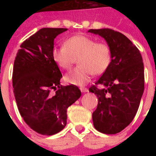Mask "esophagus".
Returning a JSON list of instances; mask_svg holds the SVG:
<instances>
[{
  "label": "esophagus",
  "instance_id": "1",
  "mask_svg": "<svg viewBox=\"0 0 156 156\" xmlns=\"http://www.w3.org/2000/svg\"><path fill=\"white\" fill-rule=\"evenodd\" d=\"M80 90H81V91H82V92H83V93L87 92V91H88V89L87 87H81Z\"/></svg>",
  "mask_w": 156,
  "mask_h": 156
}]
</instances>
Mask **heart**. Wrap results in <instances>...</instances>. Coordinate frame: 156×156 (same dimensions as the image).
<instances>
[{"label": "heart", "mask_w": 156, "mask_h": 156, "mask_svg": "<svg viewBox=\"0 0 156 156\" xmlns=\"http://www.w3.org/2000/svg\"><path fill=\"white\" fill-rule=\"evenodd\" d=\"M112 57L108 44L96 42L95 39L83 35L68 38L63 47L55 48L52 51V60L62 69H69L78 59L79 66L65 77L67 83L76 86L87 84L91 74L105 73L111 65Z\"/></svg>", "instance_id": "obj_1"}]
</instances>
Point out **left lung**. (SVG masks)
Returning a JSON list of instances; mask_svg holds the SVG:
<instances>
[{
  "label": "left lung",
  "instance_id": "1",
  "mask_svg": "<svg viewBox=\"0 0 156 156\" xmlns=\"http://www.w3.org/2000/svg\"><path fill=\"white\" fill-rule=\"evenodd\" d=\"M88 32L100 35L112 49V63L89 91L97 95V108L92 114L98 131L115 134L134 118L144 90V66L139 50L126 35L115 30L90 29Z\"/></svg>",
  "mask_w": 156,
  "mask_h": 156
}]
</instances>
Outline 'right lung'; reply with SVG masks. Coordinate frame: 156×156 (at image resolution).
<instances>
[{"mask_svg": "<svg viewBox=\"0 0 156 156\" xmlns=\"http://www.w3.org/2000/svg\"><path fill=\"white\" fill-rule=\"evenodd\" d=\"M66 28H42L21 44L13 69V94L24 121L43 135H53L66 126L67 108L81 96L77 86L63 87L52 58L54 40ZM51 90L55 95L50 94Z\"/></svg>", "mask_w": 156, "mask_h": 156, "instance_id": "add662e5", "label": "right lung"}]
</instances>
